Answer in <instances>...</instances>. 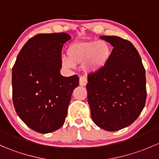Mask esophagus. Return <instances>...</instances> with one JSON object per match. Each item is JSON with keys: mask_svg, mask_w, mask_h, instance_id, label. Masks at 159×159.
<instances>
[{"mask_svg": "<svg viewBox=\"0 0 159 159\" xmlns=\"http://www.w3.org/2000/svg\"><path fill=\"white\" fill-rule=\"evenodd\" d=\"M88 83L87 78H84V77H80L79 78V84L80 86H85Z\"/></svg>", "mask_w": 159, "mask_h": 159, "instance_id": "obj_1", "label": "esophagus"}]
</instances>
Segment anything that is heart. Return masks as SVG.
I'll use <instances>...</instances> for the list:
<instances>
[{
  "label": "heart",
  "instance_id": "1",
  "mask_svg": "<svg viewBox=\"0 0 159 159\" xmlns=\"http://www.w3.org/2000/svg\"><path fill=\"white\" fill-rule=\"evenodd\" d=\"M112 54L111 47L105 41H82L72 43L67 50L68 57H62L61 65L65 68H73L82 64L87 73H97L107 66Z\"/></svg>",
  "mask_w": 159,
  "mask_h": 159
}]
</instances>
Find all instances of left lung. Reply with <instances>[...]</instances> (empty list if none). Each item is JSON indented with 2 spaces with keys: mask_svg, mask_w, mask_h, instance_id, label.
<instances>
[{
  "mask_svg": "<svg viewBox=\"0 0 159 159\" xmlns=\"http://www.w3.org/2000/svg\"><path fill=\"white\" fill-rule=\"evenodd\" d=\"M100 38L110 43L113 50L107 66L88 76V102L94 124L115 131L132 124L145 107V70L130 41L117 36Z\"/></svg>",
  "mask_w": 159,
  "mask_h": 159,
  "instance_id": "1",
  "label": "left lung"
}]
</instances>
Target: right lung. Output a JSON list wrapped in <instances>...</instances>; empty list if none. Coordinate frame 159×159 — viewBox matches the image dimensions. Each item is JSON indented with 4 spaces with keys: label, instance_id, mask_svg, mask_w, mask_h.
<instances>
[{
    "label": "right lung",
    "instance_id": "add662e5",
    "mask_svg": "<svg viewBox=\"0 0 159 159\" xmlns=\"http://www.w3.org/2000/svg\"><path fill=\"white\" fill-rule=\"evenodd\" d=\"M66 33L40 34L30 38L12 69L13 102L17 115L34 131L47 134L64 125L77 75H61Z\"/></svg>",
    "mask_w": 159,
    "mask_h": 159
}]
</instances>
